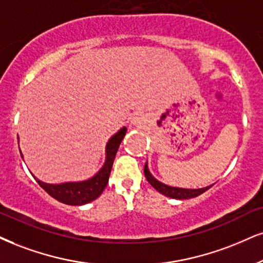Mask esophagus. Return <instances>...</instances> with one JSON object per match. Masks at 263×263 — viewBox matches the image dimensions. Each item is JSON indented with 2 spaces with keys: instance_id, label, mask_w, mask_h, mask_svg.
<instances>
[{
  "instance_id": "obj_1",
  "label": "esophagus",
  "mask_w": 263,
  "mask_h": 263,
  "mask_svg": "<svg viewBox=\"0 0 263 263\" xmlns=\"http://www.w3.org/2000/svg\"><path fill=\"white\" fill-rule=\"evenodd\" d=\"M142 123H144V119H142L140 116L133 117V119H132V124L133 125L139 126V125H142Z\"/></svg>"
}]
</instances>
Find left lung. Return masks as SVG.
I'll return each instance as SVG.
<instances>
[{
	"instance_id": "1",
	"label": "left lung",
	"mask_w": 263,
	"mask_h": 263,
	"mask_svg": "<svg viewBox=\"0 0 263 263\" xmlns=\"http://www.w3.org/2000/svg\"><path fill=\"white\" fill-rule=\"evenodd\" d=\"M144 173L145 177L148 183L151 184L152 186L156 189L158 193L162 194V195L171 197V199H178V200H185V199H191V197H196L201 195L202 193H205L206 190H209L212 185L205 186V187H200V189H185V187H177V186H171L167 185V184L162 183V181L157 180L156 178L151 174L150 170H148L147 163L145 164L144 168Z\"/></svg>"
}]
</instances>
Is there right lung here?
<instances>
[{"label":"right lung","mask_w":263,"mask_h":263,"mask_svg":"<svg viewBox=\"0 0 263 263\" xmlns=\"http://www.w3.org/2000/svg\"><path fill=\"white\" fill-rule=\"evenodd\" d=\"M125 133L126 128L123 126L116 134H113L108 139L105 147V162H103L102 167L97 171V173L93 174L89 179L80 181H66V183L60 184H50L37 179L32 173L31 176L34 177V179L37 181L39 185L42 189L46 191L47 194H50L53 199L60 201V202L72 206H80L91 202V201L96 200L97 197L101 195L102 191L105 190L107 183H108L113 161H115L119 145H121L122 140L125 137ZM19 151H21V148H19ZM21 155L23 158L22 151Z\"/></svg>","instance_id":"obj_1"}]
</instances>
